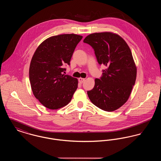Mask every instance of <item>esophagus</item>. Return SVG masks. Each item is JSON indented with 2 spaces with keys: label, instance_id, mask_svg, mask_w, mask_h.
<instances>
[{
  "label": "esophagus",
  "instance_id": "esophagus-1",
  "mask_svg": "<svg viewBox=\"0 0 161 161\" xmlns=\"http://www.w3.org/2000/svg\"><path fill=\"white\" fill-rule=\"evenodd\" d=\"M84 80H85V78H78V81L80 84H82L84 82Z\"/></svg>",
  "mask_w": 161,
  "mask_h": 161
}]
</instances>
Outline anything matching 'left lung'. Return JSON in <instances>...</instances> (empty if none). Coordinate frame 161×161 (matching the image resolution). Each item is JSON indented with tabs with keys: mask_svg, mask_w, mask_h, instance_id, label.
Wrapping results in <instances>:
<instances>
[{
	"mask_svg": "<svg viewBox=\"0 0 161 161\" xmlns=\"http://www.w3.org/2000/svg\"><path fill=\"white\" fill-rule=\"evenodd\" d=\"M83 42L94 49L98 63L107 69L95 80L93 89L87 91L92 103L101 109L112 112L128 100L136 78V67L130 47L121 37L110 32L87 36Z\"/></svg>",
	"mask_w": 161,
	"mask_h": 161,
	"instance_id": "left-lung-1",
	"label": "left lung"
}]
</instances>
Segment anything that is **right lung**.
Wrapping results in <instances>:
<instances>
[{"label":"right lung","instance_id":"right-lung-1","mask_svg":"<svg viewBox=\"0 0 161 161\" xmlns=\"http://www.w3.org/2000/svg\"><path fill=\"white\" fill-rule=\"evenodd\" d=\"M83 37L74 34L47 38L37 48L31 59L29 75L35 97L47 108L66 106L78 87V80L65 75L63 66L71 57Z\"/></svg>","mask_w":161,"mask_h":161}]
</instances>
